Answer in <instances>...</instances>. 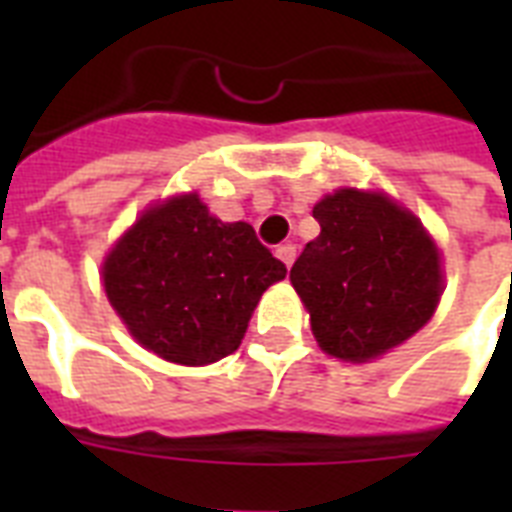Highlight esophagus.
<instances>
[{"instance_id": "esophagus-1", "label": "esophagus", "mask_w": 512, "mask_h": 512, "mask_svg": "<svg viewBox=\"0 0 512 512\" xmlns=\"http://www.w3.org/2000/svg\"><path fill=\"white\" fill-rule=\"evenodd\" d=\"M276 257H279L287 268H292V263H295L297 257V247L295 244H279V247H276Z\"/></svg>"}]
</instances>
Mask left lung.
<instances>
[{
    "label": "left lung",
    "instance_id": "obj_1",
    "mask_svg": "<svg viewBox=\"0 0 512 512\" xmlns=\"http://www.w3.org/2000/svg\"><path fill=\"white\" fill-rule=\"evenodd\" d=\"M321 233L289 279L329 356H382L428 324L441 297V263L417 217L382 193L342 188L313 207Z\"/></svg>",
    "mask_w": 512,
    "mask_h": 512
}]
</instances>
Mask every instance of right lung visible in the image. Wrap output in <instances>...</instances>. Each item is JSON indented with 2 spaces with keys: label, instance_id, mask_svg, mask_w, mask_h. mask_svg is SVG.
Here are the masks:
<instances>
[{
  "label": "right lung",
  "instance_id": "1",
  "mask_svg": "<svg viewBox=\"0 0 512 512\" xmlns=\"http://www.w3.org/2000/svg\"><path fill=\"white\" fill-rule=\"evenodd\" d=\"M287 276L249 223H223L196 193L140 217L103 265L116 313L143 348L175 364L231 356L265 289Z\"/></svg>",
  "mask_w": 512,
  "mask_h": 512
}]
</instances>
